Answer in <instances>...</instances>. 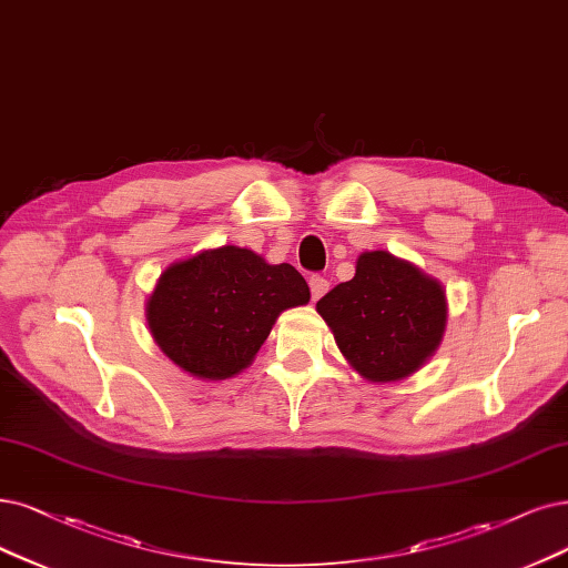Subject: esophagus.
Masks as SVG:
<instances>
[{"mask_svg":"<svg viewBox=\"0 0 568 568\" xmlns=\"http://www.w3.org/2000/svg\"><path fill=\"white\" fill-rule=\"evenodd\" d=\"M308 287H311V300L318 302L325 295V292L329 290V283L323 276H311L308 278Z\"/></svg>","mask_w":568,"mask_h":568,"instance_id":"1","label":"esophagus"}]
</instances>
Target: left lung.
I'll use <instances>...</instances> for the list:
<instances>
[{
	"instance_id": "obj_1",
	"label": "left lung",
	"mask_w": 568,
	"mask_h": 568,
	"mask_svg": "<svg viewBox=\"0 0 568 568\" xmlns=\"http://www.w3.org/2000/svg\"><path fill=\"white\" fill-rule=\"evenodd\" d=\"M348 365L372 384L403 382L437 351L447 295L437 278L386 250H367L355 276L316 304Z\"/></svg>"
}]
</instances>
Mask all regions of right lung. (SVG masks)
I'll return each instance as SVG.
<instances>
[{
	"mask_svg": "<svg viewBox=\"0 0 568 568\" xmlns=\"http://www.w3.org/2000/svg\"><path fill=\"white\" fill-rule=\"evenodd\" d=\"M311 292L292 264L239 245L168 266L146 300V325L168 361L201 382H224L255 361L271 327Z\"/></svg>",
	"mask_w": 568,
	"mask_h": 568,
	"instance_id": "right-lung-1",
	"label": "right lung"
}]
</instances>
